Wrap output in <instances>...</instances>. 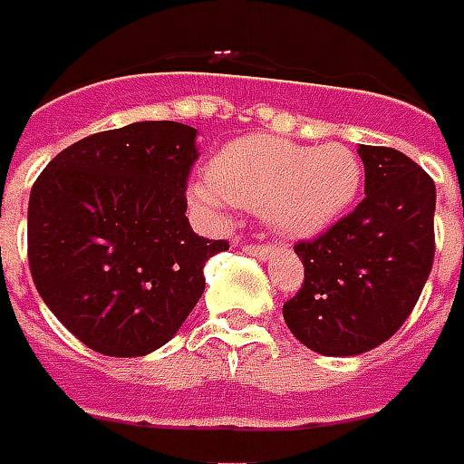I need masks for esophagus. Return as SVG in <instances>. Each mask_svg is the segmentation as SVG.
I'll use <instances>...</instances> for the list:
<instances>
[{"label": "esophagus", "instance_id": "1", "mask_svg": "<svg viewBox=\"0 0 464 464\" xmlns=\"http://www.w3.org/2000/svg\"><path fill=\"white\" fill-rule=\"evenodd\" d=\"M244 251L248 254V256H258V258H272L274 256V246H266V244H261V246H244Z\"/></svg>", "mask_w": 464, "mask_h": 464}]
</instances>
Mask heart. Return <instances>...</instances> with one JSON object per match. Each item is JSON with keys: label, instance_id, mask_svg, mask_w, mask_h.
Listing matches in <instances>:
<instances>
[{"label": "heart", "instance_id": "b5f03b06", "mask_svg": "<svg viewBox=\"0 0 464 464\" xmlns=\"http://www.w3.org/2000/svg\"><path fill=\"white\" fill-rule=\"evenodd\" d=\"M361 182L363 165L343 144L312 150L254 134L233 140L210 160L208 179L190 185V200L200 210L248 208L285 238H312L348 210Z\"/></svg>", "mask_w": 464, "mask_h": 464}]
</instances>
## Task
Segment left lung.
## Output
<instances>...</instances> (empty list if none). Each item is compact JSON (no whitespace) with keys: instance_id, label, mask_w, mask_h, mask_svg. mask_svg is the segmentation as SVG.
<instances>
[{"instance_id":"obj_1","label":"left lung","mask_w":464,"mask_h":464,"mask_svg":"<svg viewBox=\"0 0 464 464\" xmlns=\"http://www.w3.org/2000/svg\"><path fill=\"white\" fill-rule=\"evenodd\" d=\"M365 198L314 241L295 246L304 282L285 323L310 351L348 358L406 323L434 261L431 178L404 152L361 144Z\"/></svg>"}]
</instances>
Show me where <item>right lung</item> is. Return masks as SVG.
<instances>
[{
  "mask_svg": "<svg viewBox=\"0 0 464 464\" xmlns=\"http://www.w3.org/2000/svg\"><path fill=\"white\" fill-rule=\"evenodd\" d=\"M198 129L137 124L75 141L34 179L27 208L33 282L91 351L140 358L175 338L226 251L188 223Z\"/></svg>",
  "mask_w": 464,
  "mask_h": 464,
  "instance_id": "obj_1",
  "label": "right lung"
}]
</instances>
